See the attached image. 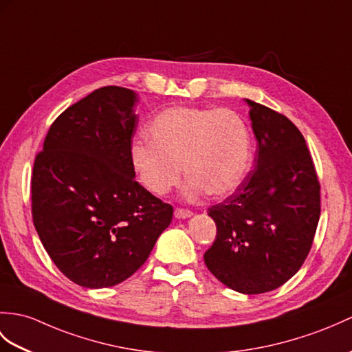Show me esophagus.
<instances>
[{
  "label": "esophagus",
  "instance_id": "esophagus-1",
  "mask_svg": "<svg viewBox=\"0 0 352 352\" xmlns=\"http://www.w3.org/2000/svg\"><path fill=\"white\" fill-rule=\"evenodd\" d=\"M175 217L177 219H187V217H190L193 213L190 210H187V208H175Z\"/></svg>",
  "mask_w": 352,
  "mask_h": 352
}]
</instances>
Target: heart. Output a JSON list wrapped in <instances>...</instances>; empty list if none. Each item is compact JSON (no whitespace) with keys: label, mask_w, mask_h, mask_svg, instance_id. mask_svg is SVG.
Returning a JSON list of instances; mask_svg holds the SVG:
<instances>
[{"label":"heart","mask_w":352,"mask_h":352,"mask_svg":"<svg viewBox=\"0 0 352 352\" xmlns=\"http://www.w3.org/2000/svg\"><path fill=\"white\" fill-rule=\"evenodd\" d=\"M148 141H138L130 160L139 182L150 193L166 195L187 178L184 193L226 196L240 187L252 162L246 122L231 109L174 106L148 126Z\"/></svg>","instance_id":"1"}]
</instances>
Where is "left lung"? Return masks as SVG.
I'll use <instances>...</instances> for the list:
<instances>
[{"mask_svg":"<svg viewBox=\"0 0 352 352\" xmlns=\"http://www.w3.org/2000/svg\"><path fill=\"white\" fill-rule=\"evenodd\" d=\"M246 102L258 141L255 168L231 196L208 208L217 235L204 261L228 288L263 294L282 287L307 258L321 186L297 126L283 113Z\"/></svg>","mask_w":352,"mask_h":352,"instance_id":"left-lung-1","label":"left lung"}]
</instances>
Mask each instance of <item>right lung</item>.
Listing matches in <instances>:
<instances>
[{
  "label": "right lung",
  "instance_id": "right-lung-1",
  "mask_svg": "<svg viewBox=\"0 0 352 352\" xmlns=\"http://www.w3.org/2000/svg\"><path fill=\"white\" fill-rule=\"evenodd\" d=\"M136 94L102 87L56 118L31 175V213L47 255L85 288L141 267L174 208L139 184L130 160Z\"/></svg>",
  "mask_w": 352,
  "mask_h": 352
}]
</instances>
